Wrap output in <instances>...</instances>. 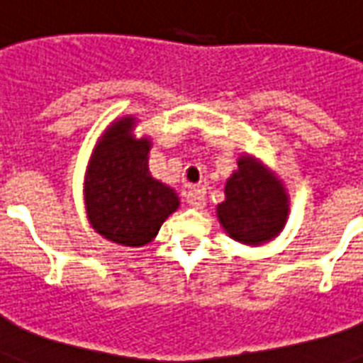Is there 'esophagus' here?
<instances>
[{"label":"esophagus","instance_id":"34e87169","mask_svg":"<svg viewBox=\"0 0 363 363\" xmlns=\"http://www.w3.org/2000/svg\"><path fill=\"white\" fill-rule=\"evenodd\" d=\"M186 202H189L194 209H202L203 206H206V194H203V190L190 189L189 192H186Z\"/></svg>","mask_w":363,"mask_h":363}]
</instances>
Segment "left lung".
<instances>
[{
    "label": "left lung",
    "mask_w": 363,
    "mask_h": 363,
    "mask_svg": "<svg viewBox=\"0 0 363 363\" xmlns=\"http://www.w3.org/2000/svg\"><path fill=\"white\" fill-rule=\"evenodd\" d=\"M225 182V200L217 206L223 230L240 244L259 246L283 233L291 198L283 179L264 161L242 154Z\"/></svg>",
    "instance_id": "obj_1"
}]
</instances>
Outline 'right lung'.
I'll list each match as a JSON object with an SVG mask.
<instances>
[{
    "label": "right lung",
    "instance_id": "add662e5",
    "mask_svg": "<svg viewBox=\"0 0 363 363\" xmlns=\"http://www.w3.org/2000/svg\"><path fill=\"white\" fill-rule=\"evenodd\" d=\"M136 117L115 119L99 136L84 174L88 223L106 240L140 248L154 240L181 200L150 173V136H136Z\"/></svg>",
    "mask_w": 363,
    "mask_h": 363
}]
</instances>
